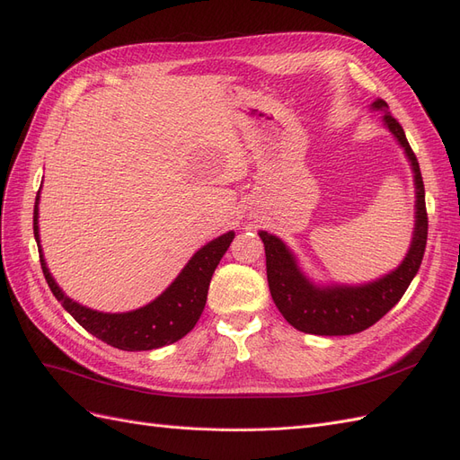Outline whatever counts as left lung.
Returning a JSON list of instances; mask_svg holds the SVG:
<instances>
[{
    "label": "left lung",
    "instance_id": "left-lung-1",
    "mask_svg": "<svg viewBox=\"0 0 460 460\" xmlns=\"http://www.w3.org/2000/svg\"><path fill=\"white\" fill-rule=\"evenodd\" d=\"M372 107L384 109L387 103L378 100L374 102ZM384 122L405 149L412 164L416 186L414 238L405 261L401 262L397 270L367 286L316 288L303 276L294 255L276 235L259 232L264 243V255H267L270 296L278 311L299 332L314 333V336H349V333L370 328L387 311L395 307V303L405 294L414 274L420 269L428 240V213L419 159H416L412 147L409 146L401 124L389 113L384 115Z\"/></svg>",
    "mask_w": 460,
    "mask_h": 460
}]
</instances>
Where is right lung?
<instances>
[{
    "instance_id": "obj_1",
    "label": "right lung",
    "mask_w": 460,
    "mask_h": 460,
    "mask_svg": "<svg viewBox=\"0 0 460 460\" xmlns=\"http://www.w3.org/2000/svg\"><path fill=\"white\" fill-rule=\"evenodd\" d=\"M38 199L40 191L34 205V238L38 242L40 264L41 270H44L46 282L53 291L55 299L61 301L65 311L71 313L76 323L84 330H88L92 336L122 351H149L182 340L186 333L196 326L205 309L207 291L208 284H211L213 272L222 255H225L226 249L230 247L234 240V232L220 235V238L201 247L199 252L190 259L184 270L178 274L176 280L153 303L137 311L107 314L82 307L76 301L68 299L61 291V288L55 284L40 247Z\"/></svg>"
}]
</instances>
